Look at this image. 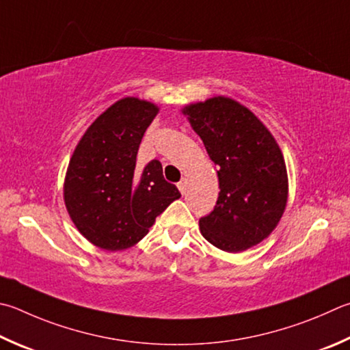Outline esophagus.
I'll use <instances>...</instances> for the list:
<instances>
[{"label":"esophagus","mask_w":350,"mask_h":350,"mask_svg":"<svg viewBox=\"0 0 350 350\" xmlns=\"http://www.w3.org/2000/svg\"><path fill=\"white\" fill-rule=\"evenodd\" d=\"M187 179H182L179 183H177V188H179V191L183 194V193H185L187 191Z\"/></svg>","instance_id":"34e87169"}]
</instances>
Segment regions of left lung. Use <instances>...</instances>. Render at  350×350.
<instances>
[{
    "mask_svg": "<svg viewBox=\"0 0 350 350\" xmlns=\"http://www.w3.org/2000/svg\"><path fill=\"white\" fill-rule=\"evenodd\" d=\"M182 113L217 165L220 193L199 220L202 236L228 252L256 246L274 231L288 202L280 147L256 114L231 98L215 96Z\"/></svg>",
    "mask_w": 350,
    "mask_h": 350,
    "instance_id": "left-lung-1",
    "label": "left lung"
}]
</instances>
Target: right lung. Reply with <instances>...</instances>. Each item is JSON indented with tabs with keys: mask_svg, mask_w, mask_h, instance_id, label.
<instances>
[{
	"mask_svg": "<svg viewBox=\"0 0 350 350\" xmlns=\"http://www.w3.org/2000/svg\"><path fill=\"white\" fill-rule=\"evenodd\" d=\"M157 111L148 100H118L88 126L70 159L66 208L82 236L103 250L136 245L180 197L156 159L136 167L139 145Z\"/></svg>",
	"mask_w": 350,
	"mask_h": 350,
	"instance_id": "obj_1",
	"label": "right lung"
}]
</instances>
